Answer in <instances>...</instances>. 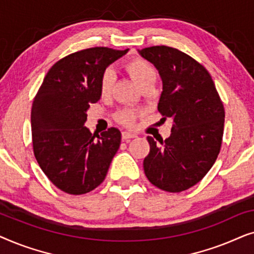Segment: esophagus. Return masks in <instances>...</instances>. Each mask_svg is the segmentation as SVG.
<instances>
[{
    "label": "esophagus",
    "instance_id": "1",
    "mask_svg": "<svg viewBox=\"0 0 254 254\" xmlns=\"http://www.w3.org/2000/svg\"><path fill=\"white\" fill-rule=\"evenodd\" d=\"M136 137V134L130 133V131H123V140L125 141H129L130 138Z\"/></svg>",
    "mask_w": 254,
    "mask_h": 254
}]
</instances>
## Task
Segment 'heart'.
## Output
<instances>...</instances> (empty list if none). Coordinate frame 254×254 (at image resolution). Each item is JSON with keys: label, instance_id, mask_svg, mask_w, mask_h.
Instances as JSON below:
<instances>
[{"label": "heart", "instance_id": "heart-1", "mask_svg": "<svg viewBox=\"0 0 254 254\" xmlns=\"http://www.w3.org/2000/svg\"><path fill=\"white\" fill-rule=\"evenodd\" d=\"M128 74L131 78L137 83V85L142 89L145 84L151 82H156L157 72L154 65L150 62L142 58H131L125 62L124 64ZM114 84V74L111 69H105L103 71L99 79V91L102 96H109L113 89ZM142 112L140 110L131 109V107H125L116 113V120L124 126L131 127L136 121L137 117Z\"/></svg>", "mask_w": 254, "mask_h": 254}]
</instances>
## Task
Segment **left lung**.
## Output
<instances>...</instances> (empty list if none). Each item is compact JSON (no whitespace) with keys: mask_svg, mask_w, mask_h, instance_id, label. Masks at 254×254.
<instances>
[{"mask_svg":"<svg viewBox=\"0 0 254 254\" xmlns=\"http://www.w3.org/2000/svg\"><path fill=\"white\" fill-rule=\"evenodd\" d=\"M140 54L158 69L163 81L158 111L171 118V135L157 143L143 161L152 185L171 193L183 192L207 175L220 154L224 106L211 76L202 64L177 48L151 46Z\"/></svg>","mask_w":254,"mask_h":254,"instance_id":"8db88e82","label":"left lung"}]
</instances>
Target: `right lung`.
<instances>
[{"label":"right lung","instance_id":"1","mask_svg":"<svg viewBox=\"0 0 254 254\" xmlns=\"http://www.w3.org/2000/svg\"><path fill=\"white\" fill-rule=\"evenodd\" d=\"M127 51L92 47L69 54L52 65L34 97V157L62 192L81 195L98 187L120 147L118 128L92 135L84 124L90 104L100 98L103 71Z\"/></svg>","mask_w":254,"mask_h":254}]
</instances>
